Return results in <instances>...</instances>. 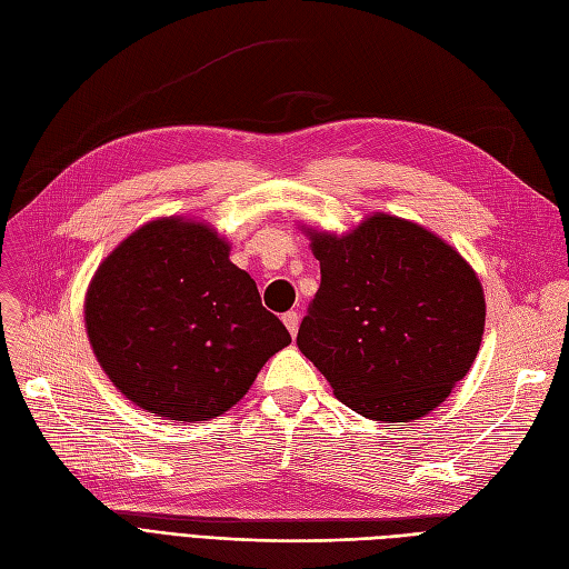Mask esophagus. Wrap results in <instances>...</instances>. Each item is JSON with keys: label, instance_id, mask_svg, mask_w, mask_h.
Segmentation results:
<instances>
[{"label": "esophagus", "instance_id": "1", "mask_svg": "<svg viewBox=\"0 0 569 569\" xmlns=\"http://www.w3.org/2000/svg\"><path fill=\"white\" fill-rule=\"evenodd\" d=\"M282 322H284V327L289 330V335L297 337V332H299V313H297V311L284 313V316H282Z\"/></svg>", "mask_w": 569, "mask_h": 569}]
</instances>
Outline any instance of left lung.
Returning a JSON list of instances; mask_svg holds the SVG:
<instances>
[{
	"mask_svg": "<svg viewBox=\"0 0 569 569\" xmlns=\"http://www.w3.org/2000/svg\"><path fill=\"white\" fill-rule=\"evenodd\" d=\"M320 289L297 343L363 418L410 422L475 363L485 289L470 263L418 222L375 213L347 234L308 230Z\"/></svg>",
	"mask_w": 569,
	"mask_h": 569,
	"instance_id": "1",
	"label": "left lung"
}]
</instances>
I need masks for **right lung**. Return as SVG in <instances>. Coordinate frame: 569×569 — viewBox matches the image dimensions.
I'll list each match as a JSON object with an SVG mask.
<instances>
[{"mask_svg": "<svg viewBox=\"0 0 569 569\" xmlns=\"http://www.w3.org/2000/svg\"><path fill=\"white\" fill-rule=\"evenodd\" d=\"M101 370L134 406L199 422L230 410L291 341L206 222L159 218L123 239L84 295Z\"/></svg>", "mask_w": 569, "mask_h": 569, "instance_id": "obj_1", "label": "right lung"}]
</instances>
